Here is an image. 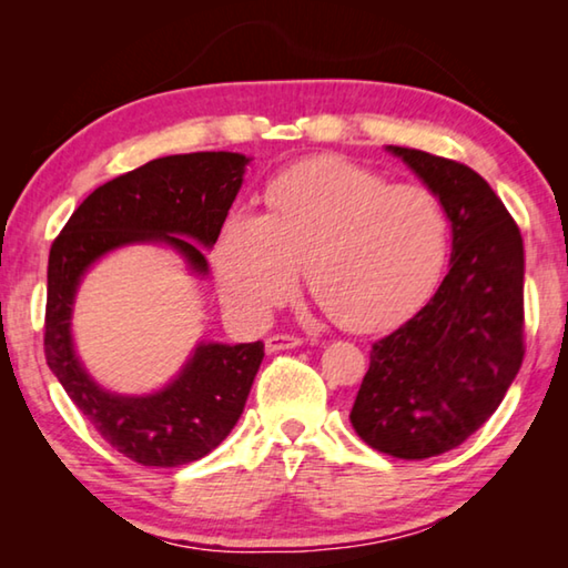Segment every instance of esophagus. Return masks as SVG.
<instances>
[{"mask_svg":"<svg viewBox=\"0 0 568 568\" xmlns=\"http://www.w3.org/2000/svg\"><path fill=\"white\" fill-rule=\"evenodd\" d=\"M301 345V338H295V335H271V338H265V351L267 353H277V351H293Z\"/></svg>","mask_w":568,"mask_h":568,"instance_id":"34e87169","label":"esophagus"}]
</instances>
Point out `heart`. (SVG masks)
<instances>
[{
    "label": "heart",
    "mask_w": 568,
    "mask_h": 568,
    "mask_svg": "<svg viewBox=\"0 0 568 568\" xmlns=\"http://www.w3.org/2000/svg\"><path fill=\"white\" fill-rule=\"evenodd\" d=\"M267 205L233 210L215 245L220 295L247 323L271 318L301 267L315 301L355 333L406 321L444 275L448 217L426 187L321 158L283 172Z\"/></svg>",
    "instance_id": "obj_1"
}]
</instances>
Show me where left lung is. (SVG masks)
<instances>
[{"mask_svg": "<svg viewBox=\"0 0 568 568\" xmlns=\"http://www.w3.org/2000/svg\"><path fill=\"white\" fill-rule=\"evenodd\" d=\"M440 200L450 263L434 297L373 343L351 423L420 460L456 448L501 406L524 361V240L491 185L460 162L386 145Z\"/></svg>", "mask_w": 568, "mask_h": 568, "instance_id": "obj_1", "label": "left lung"}]
</instances>
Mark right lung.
<instances>
[{
  "label": "right lung",
  "mask_w": 568,
  "mask_h": 568,
  "mask_svg": "<svg viewBox=\"0 0 568 568\" xmlns=\"http://www.w3.org/2000/svg\"><path fill=\"white\" fill-rule=\"evenodd\" d=\"M250 160L240 152L158 158L104 182L74 210L50 250L44 355L94 430L142 466L172 468L207 456L243 416L263 363V343L197 341L165 386L118 393L100 386L77 353L72 315L80 285L104 255L130 245L170 247L205 281V251L217 243Z\"/></svg>",
  "instance_id": "obj_1"
}]
</instances>
